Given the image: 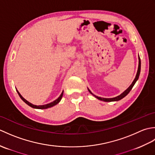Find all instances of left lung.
<instances>
[{"label": "left lung", "instance_id": "8db88e82", "mask_svg": "<svg viewBox=\"0 0 155 155\" xmlns=\"http://www.w3.org/2000/svg\"><path fill=\"white\" fill-rule=\"evenodd\" d=\"M139 68H138V71H137V75H136V77L135 78H134V80L133 81V82L132 83V84H131L130 85V87H128L127 89L124 91L123 93H122L121 94L118 95V97H116L114 98H101V97H97L96 96V95H94L93 93H91V91L88 89V91L90 92V93L94 95V96L96 97L97 98H98V99H99L101 101H104V102H112V101H120V99H122V98H124V97H126L127 95L129 93V92L130 91V90L132 89L133 86L134 85V84H135V83L137 82V81L138 80V78H139V74H140V57H139Z\"/></svg>", "mask_w": 155, "mask_h": 155}]
</instances>
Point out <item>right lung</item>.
Masks as SVG:
<instances>
[{
	"instance_id": "right-lung-1",
	"label": "right lung",
	"mask_w": 155,
	"mask_h": 155,
	"mask_svg": "<svg viewBox=\"0 0 155 155\" xmlns=\"http://www.w3.org/2000/svg\"><path fill=\"white\" fill-rule=\"evenodd\" d=\"M17 91V93H18V95H19V97H21V99H22L23 101H24L26 104H27L28 105V106H30V107H32V108H39V109H45V108H50V107H52L54 106V105L58 104V103H59V102H60V101L61 100V98H62V95H63V92H62V93H61V94L60 95V97H59L57 100H55L54 101L52 102V103H49V104H45V105H40V106H37V105L32 104H31V103H29L28 101H27V100L25 99V98L21 96V94L18 93V91Z\"/></svg>"
}]
</instances>
